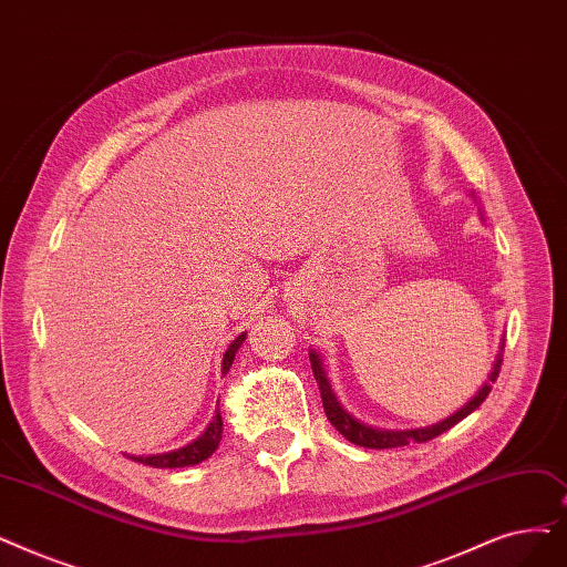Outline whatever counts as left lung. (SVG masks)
<instances>
[{
    "instance_id": "left-lung-1",
    "label": "left lung",
    "mask_w": 567,
    "mask_h": 567,
    "mask_svg": "<svg viewBox=\"0 0 567 567\" xmlns=\"http://www.w3.org/2000/svg\"><path fill=\"white\" fill-rule=\"evenodd\" d=\"M503 350H505V340L501 342V352L494 361V368H491L488 380L482 384V389L475 393V396L467 401L461 410H456L454 414H450L447 420H442L437 424L424 426V429H408V431H384V429H373L363 422H359L357 416H352L348 410L342 408V403L338 401V396L331 389V382L327 378V368L322 363V357H319L315 350H310V363H312V375L319 384V393H322V403H324V412H327V420L333 424V429L342 435L348 437L350 442L359 447H368V450H389V447H403L410 445V442H426L437 437L440 433L450 431L454 424H458L461 420H465L467 414L475 412L488 396L491 384L498 380L501 373V365H503Z\"/></svg>"
}]
</instances>
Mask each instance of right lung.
Wrapping results in <instances>:
<instances>
[{
    "label": "right lung",
    "mask_w": 567,
    "mask_h": 567,
    "mask_svg": "<svg viewBox=\"0 0 567 567\" xmlns=\"http://www.w3.org/2000/svg\"><path fill=\"white\" fill-rule=\"evenodd\" d=\"M245 340V333H240L236 340H231V344L225 352V359H223V375L229 373V368L234 363V357L238 352V348ZM219 440H223V414H219V410L215 412L213 422L206 426V431L192 440L189 445L181 447V450H174V452H164V454H153V456H130L138 463H145L151 467H185V465H196L206 461L208 456H213V452L217 450Z\"/></svg>",
    "instance_id": "obj_1"
}]
</instances>
